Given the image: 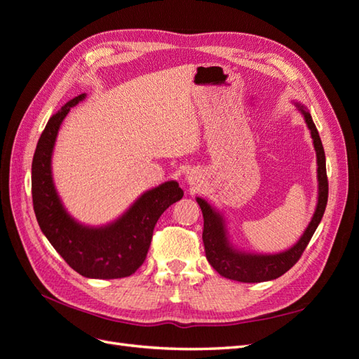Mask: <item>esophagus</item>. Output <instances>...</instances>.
I'll list each match as a JSON object with an SVG mask.
<instances>
[{
    "label": "esophagus",
    "instance_id": "obj_1",
    "mask_svg": "<svg viewBox=\"0 0 359 359\" xmlns=\"http://www.w3.org/2000/svg\"><path fill=\"white\" fill-rule=\"evenodd\" d=\"M194 180H196V177H194V173H189V175H187V181L190 182V184H194Z\"/></svg>",
    "mask_w": 359,
    "mask_h": 359
}]
</instances>
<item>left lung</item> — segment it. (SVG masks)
<instances>
[{
    "label": "left lung",
    "mask_w": 359,
    "mask_h": 359,
    "mask_svg": "<svg viewBox=\"0 0 359 359\" xmlns=\"http://www.w3.org/2000/svg\"><path fill=\"white\" fill-rule=\"evenodd\" d=\"M298 111L302 114L306 124L310 130L313 139L314 149H316L318 157V182H319V194L318 205L314 210L313 219L309 223L307 229L304 231L295 245L289 250L276 255H257V253H245L240 252L232 247L227 238V231L223 215L202 198H198V203L203 214V233L202 240L205 245V255L208 259L210 265L220 276L241 281V283H260V281H268L278 278L283 276L295 265L301 255L310 243L314 231L322 220L325 208L328 202V178H327V163H325V151L319 132L314 126L310 112L302 104H297Z\"/></svg>",
    "instance_id": "obj_1"
}]
</instances>
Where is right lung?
<instances>
[{
	"label": "right lung",
	"mask_w": 359,
	"mask_h": 359,
	"mask_svg": "<svg viewBox=\"0 0 359 359\" xmlns=\"http://www.w3.org/2000/svg\"><path fill=\"white\" fill-rule=\"evenodd\" d=\"M83 99L81 94L67 102L43 130L31 166L32 205L41 232L76 273L88 278H123L144 264L157 220L184 191L177 181H168L145 191L109 224L90 227L76 222L53 186L50 161L62 119Z\"/></svg>",
	"instance_id": "1"
}]
</instances>
